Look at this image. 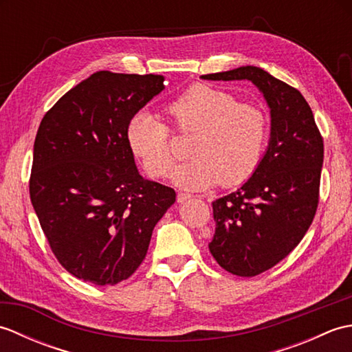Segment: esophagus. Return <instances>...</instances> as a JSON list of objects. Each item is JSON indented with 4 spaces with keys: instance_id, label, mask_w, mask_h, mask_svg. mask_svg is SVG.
Segmentation results:
<instances>
[{
    "instance_id": "1",
    "label": "esophagus",
    "mask_w": 352,
    "mask_h": 352,
    "mask_svg": "<svg viewBox=\"0 0 352 352\" xmlns=\"http://www.w3.org/2000/svg\"><path fill=\"white\" fill-rule=\"evenodd\" d=\"M193 197L190 195V193H184V192H178V195H177V201L178 203H186V201H189V199H192Z\"/></svg>"
}]
</instances>
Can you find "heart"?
I'll return each instance as SVG.
<instances>
[{
    "label": "heart",
    "instance_id": "obj_1",
    "mask_svg": "<svg viewBox=\"0 0 352 352\" xmlns=\"http://www.w3.org/2000/svg\"><path fill=\"white\" fill-rule=\"evenodd\" d=\"M168 118L175 129L192 134L189 160L172 172V182L186 190H206L216 184L245 182L260 162L266 144L265 111L250 102H239L226 89L195 85L170 101ZM126 142L153 177L170 174L174 155L168 126L148 111H139L126 126Z\"/></svg>",
    "mask_w": 352,
    "mask_h": 352
}]
</instances>
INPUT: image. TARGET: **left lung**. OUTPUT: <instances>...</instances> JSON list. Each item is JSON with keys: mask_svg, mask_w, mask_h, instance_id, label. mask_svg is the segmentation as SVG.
<instances>
[{"mask_svg": "<svg viewBox=\"0 0 352 352\" xmlns=\"http://www.w3.org/2000/svg\"><path fill=\"white\" fill-rule=\"evenodd\" d=\"M248 80L271 113L267 148L256 170L236 192L213 201L212 256L226 271L254 276L281 261L301 242L319 201L324 142L300 91L257 66L201 76Z\"/></svg>", "mask_w": 352, "mask_h": 352, "instance_id": "1", "label": "left lung"}]
</instances>
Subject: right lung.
I'll return each mask as SVG.
<instances>
[{
	"mask_svg": "<svg viewBox=\"0 0 352 352\" xmlns=\"http://www.w3.org/2000/svg\"><path fill=\"white\" fill-rule=\"evenodd\" d=\"M164 77L98 71L43 116L33 148L30 198L60 265L106 286L144 261L174 189L142 177L126 142L130 119Z\"/></svg>",
	"mask_w": 352,
	"mask_h": 352,
	"instance_id": "1",
	"label": "right lung"
}]
</instances>
